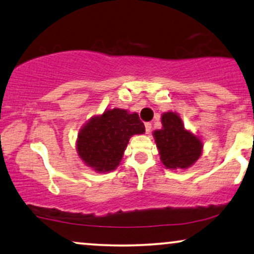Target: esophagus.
<instances>
[{
  "mask_svg": "<svg viewBox=\"0 0 254 254\" xmlns=\"http://www.w3.org/2000/svg\"><path fill=\"white\" fill-rule=\"evenodd\" d=\"M151 127H152V124H151L150 122H146V123H145V132L146 133H150Z\"/></svg>",
  "mask_w": 254,
  "mask_h": 254,
  "instance_id": "1",
  "label": "esophagus"
}]
</instances>
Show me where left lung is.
<instances>
[{"label":"left lung","instance_id":"1","mask_svg":"<svg viewBox=\"0 0 254 254\" xmlns=\"http://www.w3.org/2000/svg\"><path fill=\"white\" fill-rule=\"evenodd\" d=\"M163 127L153 132L160 160L166 169H186L201 155L203 144L190 131L184 129L181 117L175 112L162 116Z\"/></svg>","mask_w":254,"mask_h":254}]
</instances>
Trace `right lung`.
Here are the masks:
<instances>
[{
    "label": "right lung",
    "instance_id": "obj_1",
    "mask_svg": "<svg viewBox=\"0 0 254 254\" xmlns=\"http://www.w3.org/2000/svg\"><path fill=\"white\" fill-rule=\"evenodd\" d=\"M145 132L139 116L122 109L107 110L92 117L79 131L77 151L83 162L97 172H109L120 165L132 134Z\"/></svg>",
    "mask_w": 254,
    "mask_h": 254
}]
</instances>
